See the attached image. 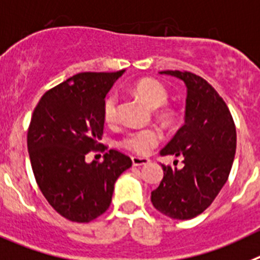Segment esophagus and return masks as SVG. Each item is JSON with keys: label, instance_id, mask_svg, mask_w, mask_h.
<instances>
[{"label": "esophagus", "instance_id": "34e87169", "mask_svg": "<svg viewBox=\"0 0 260 260\" xmlns=\"http://www.w3.org/2000/svg\"><path fill=\"white\" fill-rule=\"evenodd\" d=\"M132 163L133 166H144L150 163V159L141 158V156H132Z\"/></svg>", "mask_w": 260, "mask_h": 260}]
</instances>
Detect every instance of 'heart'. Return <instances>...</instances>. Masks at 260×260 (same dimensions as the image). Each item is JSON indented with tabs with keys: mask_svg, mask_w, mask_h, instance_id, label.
<instances>
[{
	"mask_svg": "<svg viewBox=\"0 0 260 260\" xmlns=\"http://www.w3.org/2000/svg\"><path fill=\"white\" fill-rule=\"evenodd\" d=\"M137 95L144 100L153 109L160 107L167 102L168 93L165 86L153 79H142L133 86ZM119 98L116 93H111L106 97L104 104V118L106 123H114L118 115ZM162 139V133L156 128L129 131L121 139L120 145L128 150L137 154H147Z\"/></svg>",
	"mask_w": 260,
	"mask_h": 260,
	"instance_id": "heart-1",
	"label": "heart"
}]
</instances>
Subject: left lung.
Returning <instances> with one entry per match:
<instances>
[{"instance_id": "8db88e82", "label": "left lung", "mask_w": 260, "mask_h": 260, "mask_svg": "<svg viewBox=\"0 0 260 260\" xmlns=\"http://www.w3.org/2000/svg\"><path fill=\"white\" fill-rule=\"evenodd\" d=\"M186 85L185 123L160 155L184 156L182 168L162 165L151 203L163 215L188 220L202 214L226 182L236 154V127L219 93L188 71H162Z\"/></svg>"}]
</instances>
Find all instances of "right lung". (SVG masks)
<instances>
[{
    "label": "right lung",
    "instance_id": "add662e5",
    "mask_svg": "<svg viewBox=\"0 0 260 260\" xmlns=\"http://www.w3.org/2000/svg\"><path fill=\"white\" fill-rule=\"evenodd\" d=\"M124 70L81 72L51 88L39 101L28 128L27 146L35 179L58 214L89 223L111 203L114 184L132 166L128 155L107 151L104 162H85L105 151V97Z\"/></svg>",
    "mask_w": 260,
    "mask_h": 260
}]
</instances>
